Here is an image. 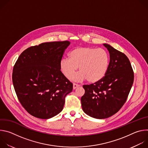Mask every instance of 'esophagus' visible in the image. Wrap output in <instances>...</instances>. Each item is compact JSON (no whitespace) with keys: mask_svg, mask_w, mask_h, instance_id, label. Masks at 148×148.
<instances>
[{"mask_svg":"<svg viewBox=\"0 0 148 148\" xmlns=\"http://www.w3.org/2000/svg\"><path fill=\"white\" fill-rule=\"evenodd\" d=\"M78 87H79L78 84H75V83H74V84H73V89H75V88H77Z\"/></svg>","mask_w":148,"mask_h":148,"instance_id":"esophagus-1","label":"esophagus"}]
</instances>
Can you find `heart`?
Wrapping results in <instances>:
<instances>
[{
    "label": "heart",
    "instance_id": "b5f03b06",
    "mask_svg": "<svg viewBox=\"0 0 148 148\" xmlns=\"http://www.w3.org/2000/svg\"><path fill=\"white\" fill-rule=\"evenodd\" d=\"M69 58H62L60 62V70L64 76L70 78L78 67L80 72L71 79L76 81L87 79L92 83L104 77L110 61L107 50L91 47H76L70 53Z\"/></svg>",
    "mask_w": 148,
    "mask_h": 148
}]
</instances>
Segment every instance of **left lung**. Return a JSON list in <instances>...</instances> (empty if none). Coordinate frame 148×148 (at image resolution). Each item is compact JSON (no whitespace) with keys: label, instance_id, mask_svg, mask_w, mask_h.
<instances>
[{"label":"left lung","instance_id":"obj_1","mask_svg":"<svg viewBox=\"0 0 148 148\" xmlns=\"http://www.w3.org/2000/svg\"><path fill=\"white\" fill-rule=\"evenodd\" d=\"M110 65L104 77L90 85H84L85 94L81 97L84 112L97 119H105L116 114L125 103L132 86L134 71L124 53L107 44Z\"/></svg>","mask_w":148,"mask_h":148}]
</instances>
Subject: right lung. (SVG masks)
Instances as JSON below:
<instances>
[{"label": "right lung", "mask_w": 148, "mask_h": 148, "mask_svg": "<svg viewBox=\"0 0 148 148\" xmlns=\"http://www.w3.org/2000/svg\"><path fill=\"white\" fill-rule=\"evenodd\" d=\"M70 44L53 41L32 46L17 60L12 73L14 88L19 102L32 116L49 119L62 110L65 97L73 88L60 67Z\"/></svg>", "instance_id": "add662e5"}]
</instances>
